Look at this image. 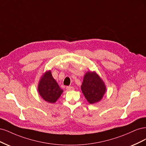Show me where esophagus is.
I'll return each instance as SVG.
<instances>
[{
  "label": "esophagus",
  "mask_w": 146,
  "mask_h": 146,
  "mask_svg": "<svg viewBox=\"0 0 146 146\" xmlns=\"http://www.w3.org/2000/svg\"><path fill=\"white\" fill-rule=\"evenodd\" d=\"M66 88H67V90H69V91L73 90L74 89V88L73 87H72V86H67V87H66Z\"/></svg>",
  "instance_id": "34e87169"
}]
</instances>
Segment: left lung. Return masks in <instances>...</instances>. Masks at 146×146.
Segmentation results:
<instances>
[{
    "mask_svg": "<svg viewBox=\"0 0 146 146\" xmlns=\"http://www.w3.org/2000/svg\"><path fill=\"white\" fill-rule=\"evenodd\" d=\"M81 90L90 104L100 101L106 91L104 81L95 72H88L84 75Z\"/></svg>",
    "mask_w": 146,
    "mask_h": 146,
    "instance_id": "left-lung-1",
    "label": "left lung"
}]
</instances>
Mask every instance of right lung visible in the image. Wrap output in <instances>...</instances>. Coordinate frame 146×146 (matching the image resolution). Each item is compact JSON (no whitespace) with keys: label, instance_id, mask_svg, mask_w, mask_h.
Returning a JSON list of instances; mask_svg holds the SVG:
<instances>
[{"label":"right lung","instance_id":"right-lung-1","mask_svg":"<svg viewBox=\"0 0 146 146\" xmlns=\"http://www.w3.org/2000/svg\"><path fill=\"white\" fill-rule=\"evenodd\" d=\"M37 90L44 100L52 104L56 102L63 92L53 78L51 71L46 72L41 77Z\"/></svg>","mask_w":146,"mask_h":146}]
</instances>
